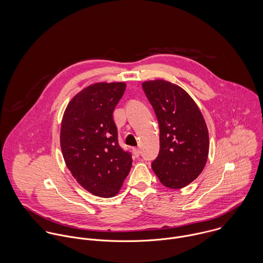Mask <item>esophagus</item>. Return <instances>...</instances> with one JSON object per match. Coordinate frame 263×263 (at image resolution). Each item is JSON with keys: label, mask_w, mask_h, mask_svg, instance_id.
<instances>
[{"label": "esophagus", "mask_w": 263, "mask_h": 263, "mask_svg": "<svg viewBox=\"0 0 263 263\" xmlns=\"http://www.w3.org/2000/svg\"><path fill=\"white\" fill-rule=\"evenodd\" d=\"M133 152H134V155H135L136 157H139V156H140V154H141V152H140V149H139V148H134V149H133Z\"/></svg>", "instance_id": "1"}]
</instances>
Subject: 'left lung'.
<instances>
[{
  "label": "left lung",
  "instance_id": "1",
  "mask_svg": "<svg viewBox=\"0 0 263 263\" xmlns=\"http://www.w3.org/2000/svg\"><path fill=\"white\" fill-rule=\"evenodd\" d=\"M142 86L160 128V151L152 163L153 171L164 186L185 187L208 160L210 142L203 116L187 92L175 84L155 80Z\"/></svg>",
  "mask_w": 263,
  "mask_h": 263
}]
</instances>
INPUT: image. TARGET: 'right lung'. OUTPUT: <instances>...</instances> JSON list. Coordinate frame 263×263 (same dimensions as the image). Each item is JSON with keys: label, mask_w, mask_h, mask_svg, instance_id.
Instances as JSON below:
<instances>
[{"label": "right lung", "mask_w": 263, "mask_h": 263, "mask_svg": "<svg viewBox=\"0 0 263 263\" xmlns=\"http://www.w3.org/2000/svg\"><path fill=\"white\" fill-rule=\"evenodd\" d=\"M125 83L91 85L70 101L61 127V149L77 182L100 197L116 195L132 168V154L118 144L113 111Z\"/></svg>", "instance_id": "right-lung-1"}]
</instances>
